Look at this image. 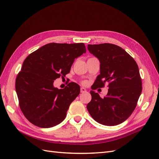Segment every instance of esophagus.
Masks as SVG:
<instances>
[{"label": "esophagus", "mask_w": 159, "mask_h": 159, "mask_svg": "<svg viewBox=\"0 0 159 159\" xmlns=\"http://www.w3.org/2000/svg\"><path fill=\"white\" fill-rule=\"evenodd\" d=\"M80 91H81V93H85V92H86V91H87V90H86V89L84 88H81Z\"/></svg>", "instance_id": "esophagus-1"}]
</instances>
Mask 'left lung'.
Masks as SVG:
<instances>
[{"instance_id":"obj_1","label":"left lung","mask_w":159,"mask_h":159,"mask_svg":"<svg viewBox=\"0 0 159 159\" xmlns=\"http://www.w3.org/2000/svg\"><path fill=\"white\" fill-rule=\"evenodd\" d=\"M89 52L100 62V74L91 89L103 88L108 82V93L102 98L90 91L87 109L92 118L107 126L125 121L137 106L142 91V81L136 61L122 48L105 43L88 44Z\"/></svg>"}]
</instances>
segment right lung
Here are the masks:
<instances>
[{"label": "right lung", "instance_id": "add662e5", "mask_svg": "<svg viewBox=\"0 0 159 159\" xmlns=\"http://www.w3.org/2000/svg\"><path fill=\"white\" fill-rule=\"evenodd\" d=\"M85 52L84 43H50L24 61L16 80V91L22 112L31 123L50 128L64 121L80 87L71 82L59 89L53 84L68 74L74 60Z\"/></svg>", "mask_w": 159, "mask_h": 159}]
</instances>
